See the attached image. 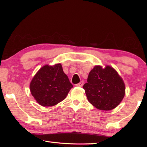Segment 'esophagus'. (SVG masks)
Masks as SVG:
<instances>
[{
    "label": "esophagus",
    "mask_w": 147,
    "mask_h": 147,
    "mask_svg": "<svg viewBox=\"0 0 147 147\" xmlns=\"http://www.w3.org/2000/svg\"><path fill=\"white\" fill-rule=\"evenodd\" d=\"M84 85V81H81L80 82L78 83V84H76V86L78 87H82Z\"/></svg>",
    "instance_id": "1"
}]
</instances>
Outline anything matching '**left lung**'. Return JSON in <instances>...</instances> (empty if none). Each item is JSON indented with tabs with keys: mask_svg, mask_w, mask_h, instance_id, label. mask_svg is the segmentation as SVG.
<instances>
[{
	"mask_svg": "<svg viewBox=\"0 0 147 147\" xmlns=\"http://www.w3.org/2000/svg\"><path fill=\"white\" fill-rule=\"evenodd\" d=\"M83 88L88 101L96 108L109 111L115 108L125 94V84L115 69L96 65L89 72Z\"/></svg>",
	"mask_w": 147,
	"mask_h": 147,
	"instance_id": "left-lung-1",
	"label": "left lung"
}]
</instances>
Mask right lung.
<instances>
[{"label":"right lung","mask_w":147,"mask_h":147,"mask_svg":"<svg viewBox=\"0 0 147 147\" xmlns=\"http://www.w3.org/2000/svg\"><path fill=\"white\" fill-rule=\"evenodd\" d=\"M73 87L61 63L43 66L30 84L32 95L44 107L55 106L63 100Z\"/></svg>","instance_id":"right-lung-1"}]
</instances>
